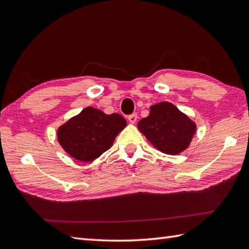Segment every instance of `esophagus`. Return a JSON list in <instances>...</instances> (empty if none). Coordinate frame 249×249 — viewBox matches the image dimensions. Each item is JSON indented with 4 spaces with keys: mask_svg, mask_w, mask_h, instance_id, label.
I'll list each match as a JSON object with an SVG mask.
<instances>
[{
    "mask_svg": "<svg viewBox=\"0 0 249 249\" xmlns=\"http://www.w3.org/2000/svg\"><path fill=\"white\" fill-rule=\"evenodd\" d=\"M137 119H138V116H137V114H136V113H133V114L128 115V121L130 122L131 124L136 123V122H137Z\"/></svg>",
    "mask_w": 249,
    "mask_h": 249,
    "instance_id": "esophagus-1",
    "label": "esophagus"
}]
</instances>
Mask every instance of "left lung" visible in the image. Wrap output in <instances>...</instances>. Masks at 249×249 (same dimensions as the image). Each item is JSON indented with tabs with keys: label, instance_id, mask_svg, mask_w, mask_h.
Listing matches in <instances>:
<instances>
[{
	"label": "left lung",
	"instance_id": "left-lung-1",
	"mask_svg": "<svg viewBox=\"0 0 249 249\" xmlns=\"http://www.w3.org/2000/svg\"><path fill=\"white\" fill-rule=\"evenodd\" d=\"M138 128L158 150L171 155L186 149L196 133L194 122L168 102L152 106L150 114L138 122Z\"/></svg>",
	"mask_w": 249,
	"mask_h": 249
}]
</instances>
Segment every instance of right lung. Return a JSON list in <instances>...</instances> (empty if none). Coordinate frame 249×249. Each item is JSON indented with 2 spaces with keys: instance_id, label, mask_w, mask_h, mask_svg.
Returning a JSON list of instances; mask_svg holds the SVG:
<instances>
[{
  "instance_id": "right-lung-1",
  "label": "right lung",
  "mask_w": 249,
  "mask_h": 249,
  "mask_svg": "<svg viewBox=\"0 0 249 249\" xmlns=\"http://www.w3.org/2000/svg\"><path fill=\"white\" fill-rule=\"evenodd\" d=\"M125 126L126 120L121 114H106L88 107L57 129V139L75 160L92 161L110 149Z\"/></svg>"
}]
</instances>
